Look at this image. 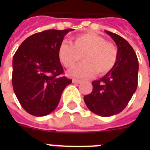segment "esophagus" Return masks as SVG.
Masks as SVG:
<instances>
[{"label":"esophagus","instance_id":"1","mask_svg":"<svg viewBox=\"0 0 150 150\" xmlns=\"http://www.w3.org/2000/svg\"><path fill=\"white\" fill-rule=\"evenodd\" d=\"M73 83H75V84H79L82 82V80L81 79H72Z\"/></svg>","mask_w":150,"mask_h":150}]
</instances>
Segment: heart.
<instances>
[{
  "label": "heart",
  "mask_w": 150,
  "mask_h": 150,
  "mask_svg": "<svg viewBox=\"0 0 150 150\" xmlns=\"http://www.w3.org/2000/svg\"><path fill=\"white\" fill-rule=\"evenodd\" d=\"M82 63L70 71V75L89 78L108 72L114 66L117 57L115 46L103 37L93 33L75 36L72 43L64 41L58 49V57L64 67L73 68L82 58Z\"/></svg>",
  "instance_id": "heart-1"
}]
</instances>
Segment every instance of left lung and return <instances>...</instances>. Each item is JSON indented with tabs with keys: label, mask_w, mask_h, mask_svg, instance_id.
Instances as JSON below:
<instances>
[{
	"label": "left lung",
	"mask_w": 150,
	"mask_h": 150,
	"mask_svg": "<svg viewBox=\"0 0 150 150\" xmlns=\"http://www.w3.org/2000/svg\"><path fill=\"white\" fill-rule=\"evenodd\" d=\"M117 47L114 66L100 79L92 82L93 91L84 96L89 110L102 117L121 112L135 93L138 86L139 61L135 50L117 34L106 31Z\"/></svg>",
	"instance_id": "8db88e82"
}]
</instances>
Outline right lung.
Listing matches in <instances>:
<instances>
[{
    "label": "right lung",
    "mask_w": 150,
    "mask_h": 150,
    "mask_svg": "<svg viewBox=\"0 0 150 150\" xmlns=\"http://www.w3.org/2000/svg\"><path fill=\"white\" fill-rule=\"evenodd\" d=\"M72 29H49L25 39L13 57L12 86L23 109L36 117L56 109L65 87L72 80L62 76L59 47Z\"/></svg>",
    "instance_id": "obj_1"
}]
</instances>
